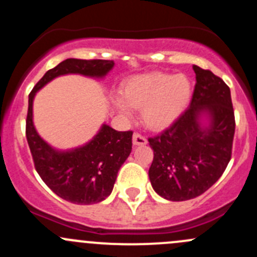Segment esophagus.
Segmentation results:
<instances>
[{"instance_id": "esophagus-1", "label": "esophagus", "mask_w": 257, "mask_h": 257, "mask_svg": "<svg viewBox=\"0 0 257 257\" xmlns=\"http://www.w3.org/2000/svg\"><path fill=\"white\" fill-rule=\"evenodd\" d=\"M148 143L147 138L142 136L139 133H134L133 134V144L134 145H145Z\"/></svg>"}]
</instances>
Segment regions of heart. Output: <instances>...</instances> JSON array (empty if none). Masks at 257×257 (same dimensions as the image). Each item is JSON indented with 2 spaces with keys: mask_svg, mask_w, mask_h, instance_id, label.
I'll list each match as a JSON object with an SVG mask.
<instances>
[{
  "mask_svg": "<svg viewBox=\"0 0 257 257\" xmlns=\"http://www.w3.org/2000/svg\"><path fill=\"white\" fill-rule=\"evenodd\" d=\"M124 98H115V107L123 115L132 116L134 108H143L147 126L154 131L172 125L189 105L193 87L184 74L162 72L137 74L125 80Z\"/></svg>",
  "mask_w": 257,
  "mask_h": 257,
  "instance_id": "b5f03b06",
  "label": "heart"
}]
</instances>
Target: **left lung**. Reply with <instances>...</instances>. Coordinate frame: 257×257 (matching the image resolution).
<instances>
[{
    "label": "left lung",
    "mask_w": 257,
    "mask_h": 257,
    "mask_svg": "<svg viewBox=\"0 0 257 257\" xmlns=\"http://www.w3.org/2000/svg\"><path fill=\"white\" fill-rule=\"evenodd\" d=\"M196 84L189 108L149 145V179L170 201L190 200L211 188L231 159L235 116L230 88L208 69L193 67Z\"/></svg>",
    "instance_id": "obj_1"
}]
</instances>
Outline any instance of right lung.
<instances>
[{
	"label": "right lung",
	"mask_w": 257,
	"mask_h": 257,
	"mask_svg": "<svg viewBox=\"0 0 257 257\" xmlns=\"http://www.w3.org/2000/svg\"><path fill=\"white\" fill-rule=\"evenodd\" d=\"M114 67L105 59L68 58L46 72L28 95L26 137L35 168L46 185L64 200L90 205L110 195L116 174L132 152L133 132H118L103 124L88 143L74 149L59 150L41 138L33 124V99L52 79L66 74L104 78Z\"/></svg>",
	"instance_id": "right-lung-1"
}]
</instances>
